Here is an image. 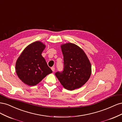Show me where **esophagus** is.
Listing matches in <instances>:
<instances>
[{
    "label": "esophagus",
    "instance_id": "esophagus-1",
    "mask_svg": "<svg viewBox=\"0 0 122 122\" xmlns=\"http://www.w3.org/2000/svg\"><path fill=\"white\" fill-rule=\"evenodd\" d=\"M51 69V70H52V71L53 72H54V71H55V68H54V67H52Z\"/></svg>",
    "mask_w": 122,
    "mask_h": 122
}]
</instances>
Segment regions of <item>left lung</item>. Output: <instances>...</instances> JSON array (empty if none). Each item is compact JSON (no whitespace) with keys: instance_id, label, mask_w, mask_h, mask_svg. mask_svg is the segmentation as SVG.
Instances as JSON below:
<instances>
[{"instance_id":"1","label":"left lung","mask_w":122,"mask_h":122,"mask_svg":"<svg viewBox=\"0 0 122 122\" xmlns=\"http://www.w3.org/2000/svg\"><path fill=\"white\" fill-rule=\"evenodd\" d=\"M61 47L64 69L62 72H56L55 75L66 89L73 91L80 88L91 76V62L84 51L76 44L67 43Z\"/></svg>"}]
</instances>
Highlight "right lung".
<instances>
[{
	"label": "right lung",
	"instance_id": "1",
	"mask_svg": "<svg viewBox=\"0 0 122 122\" xmlns=\"http://www.w3.org/2000/svg\"><path fill=\"white\" fill-rule=\"evenodd\" d=\"M46 45L40 41L28 45L21 53L16 62L18 77L25 84L34 86L52 71L42 55Z\"/></svg>",
	"mask_w": 122,
	"mask_h": 122
}]
</instances>
